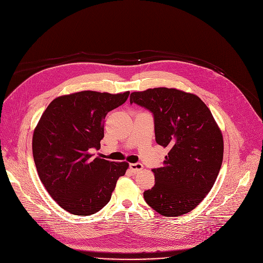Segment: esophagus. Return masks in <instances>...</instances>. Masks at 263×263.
<instances>
[{
  "instance_id": "1",
  "label": "esophagus",
  "mask_w": 263,
  "mask_h": 263,
  "mask_svg": "<svg viewBox=\"0 0 263 263\" xmlns=\"http://www.w3.org/2000/svg\"><path fill=\"white\" fill-rule=\"evenodd\" d=\"M129 168H130L135 173H138V172H140V171L143 169V165L140 164V163L130 164V165H129Z\"/></svg>"
}]
</instances>
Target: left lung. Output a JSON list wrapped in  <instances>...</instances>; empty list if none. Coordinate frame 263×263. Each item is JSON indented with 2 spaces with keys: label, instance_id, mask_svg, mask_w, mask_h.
Wrapping results in <instances>:
<instances>
[{
  "label": "left lung",
  "instance_id": "left-lung-1",
  "mask_svg": "<svg viewBox=\"0 0 263 263\" xmlns=\"http://www.w3.org/2000/svg\"><path fill=\"white\" fill-rule=\"evenodd\" d=\"M154 116L156 143L168 147L155 183L144 199L164 217L192 212L214 186L224 154L222 132L211 110L193 93L159 87L133 92L130 103Z\"/></svg>",
  "mask_w": 263,
  "mask_h": 263
}]
</instances>
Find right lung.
I'll return each mask as SVG.
<instances>
[{"label": "right lung", "mask_w": 263, "mask_h": 263, "mask_svg": "<svg viewBox=\"0 0 263 263\" xmlns=\"http://www.w3.org/2000/svg\"><path fill=\"white\" fill-rule=\"evenodd\" d=\"M129 91H81L52 100L41 115L32 139L38 176L59 206L76 216H90L107 205L126 162L93 157L100 148L104 118L124 103Z\"/></svg>", "instance_id": "1"}]
</instances>
